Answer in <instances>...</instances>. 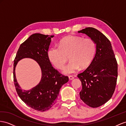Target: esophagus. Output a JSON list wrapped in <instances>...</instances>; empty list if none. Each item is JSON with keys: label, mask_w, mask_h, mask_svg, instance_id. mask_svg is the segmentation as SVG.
<instances>
[{"label": "esophagus", "mask_w": 126, "mask_h": 126, "mask_svg": "<svg viewBox=\"0 0 126 126\" xmlns=\"http://www.w3.org/2000/svg\"><path fill=\"white\" fill-rule=\"evenodd\" d=\"M69 78L70 80H72L74 79V77L72 76H69Z\"/></svg>", "instance_id": "34e87169"}]
</instances>
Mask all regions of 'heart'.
Masks as SVG:
<instances>
[{
    "label": "heart",
    "mask_w": 126,
    "mask_h": 126,
    "mask_svg": "<svg viewBox=\"0 0 126 126\" xmlns=\"http://www.w3.org/2000/svg\"><path fill=\"white\" fill-rule=\"evenodd\" d=\"M59 46H54L48 51V56L50 62L59 69H62L68 56L70 62L64 67L63 73L70 74L81 68L87 67L94 58L96 44L91 38L78 36H67L61 39Z\"/></svg>",
    "instance_id": "b5f03b06"
}]
</instances>
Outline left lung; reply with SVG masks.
<instances>
[{
	"instance_id": "left-lung-1",
	"label": "left lung",
	"mask_w": 126,
	"mask_h": 126,
	"mask_svg": "<svg viewBox=\"0 0 126 126\" xmlns=\"http://www.w3.org/2000/svg\"><path fill=\"white\" fill-rule=\"evenodd\" d=\"M94 41L96 53L89 66L77 77L82 88L79 94L86 104L97 108L110 99L115 91L118 77V64L110 41L94 28L78 31Z\"/></svg>"
}]
</instances>
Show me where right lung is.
Segmentation results:
<instances>
[{
	"label": "right lung",
	"mask_w": 126,
	"mask_h": 126,
	"mask_svg": "<svg viewBox=\"0 0 126 126\" xmlns=\"http://www.w3.org/2000/svg\"><path fill=\"white\" fill-rule=\"evenodd\" d=\"M54 36L40 33L32 34L20 45L14 61V82L18 96L27 105L41 112L48 110L55 104L61 87L69 81L68 77L55 69L48 59V48L51 38ZM24 58L36 61L42 73L40 82L29 91L20 88L15 76V67L18 61Z\"/></svg>",
	"instance_id": "1"
}]
</instances>
